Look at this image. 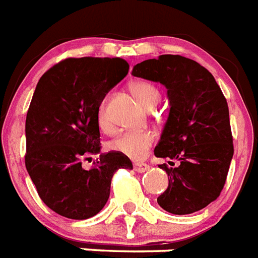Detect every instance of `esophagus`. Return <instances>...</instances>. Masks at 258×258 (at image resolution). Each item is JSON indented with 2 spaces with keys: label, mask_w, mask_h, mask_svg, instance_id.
Returning <instances> with one entry per match:
<instances>
[{
  "label": "esophagus",
  "mask_w": 258,
  "mask_h": 258,
  "mask_svg": "<svg viewBox=\"0 0 258 258\" xmlns=\"http://www.w3.org/2000/svg\"><path fill=\"white\" fill-rule=\"evenodd\" d=\"M150 166L148 164H144V162H139V164H135V170L139 173H144L146 172Z\"/></svg>",
  "instance_id": "esophagus-1"
}]
</instances>
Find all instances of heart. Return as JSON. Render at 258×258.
Masks as SVG:
<instances>
[{"instance_id":"obj_1","label":"heart","mask_w":258,"mask_h":258,"mask_svg":"<svg viewBox=\"0 0 258 258\" xmlns=\"http://www.w3.org/2000/svg\"><path fill=\"white\" fill-rule=\"evenodd\" d=\"M131 90L133 96L139 100L140 104L146 109H152L160 101V90L148 81H141V80L133 81L131 84ZM97 125L102 132L112 131V123L109 121L106 110H105V102H102L97 110ZM153 132H123L110 142V148L133 160H142L149 153L150 146L153 145Z\"/></svg>"}]
</instances>
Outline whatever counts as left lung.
Masks as SVG:
<instances>
[{
	"label": "left lung",
	"instance_id": "left-lung-1",
	"mask_svg": "<svg viewBox=\"0 0 258 258\" xmlns=\"http://www.w3.org/2000/svg\"><path fill=\"white\" fill-rule=\"evenodd\" d=\"M132 74L161 82L170 101L154 156L178 160L180 165H158L169 180L158 205L173 214L195 213L217 200L233 157L226 98L211 72L182 55L146 59Z\"/></svg>",
	"mask_w": 258,
	"mask_h": 258
}]
</instances>
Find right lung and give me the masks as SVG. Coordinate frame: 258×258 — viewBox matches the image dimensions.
Segmentation results:
<instances>
[{
  "label": "right lung",
  "instance_id": "1",
  "mask_svg": "<svg viewBox=\"0 0 258 258\" xmlns=\"http://www.w3.org/2000/svg\"><path fill=\"white\" fill-rule=\"evenodd\" d=\"M129 72L122 58H67L42 74L26 114L25 166L40 199L72 220L93 217L105 207L113 174L133 169L116 150L100 154L89 170L82 161L100 153L97 110Z\"/></svg>",
  "mask_w": 258,
  "mask_h": 258
}]
</instances>
